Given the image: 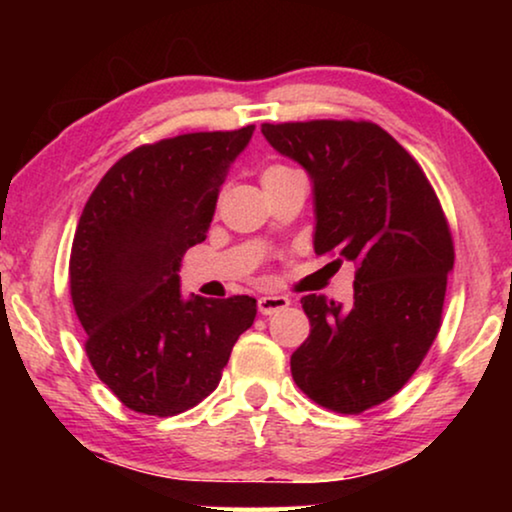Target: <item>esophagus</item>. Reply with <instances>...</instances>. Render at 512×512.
<instances>
[{
    "label": "esophagus",
    "instance_id": "34e87169",
    "mask_svg": "<svg viewBox=\"0 0 512 512\" xmlns=\"http://www.w3.org/2000/svg\"><path fill=\"white\" fill-rule=\"evenodd\" d=\"M289 305H291V300L286 296H263V298H258V312L265 314V317H268V314H275L279 310H284V307H289Z\"/></svg>",
    "mask_w": 512,
    "mask_h": 512
}]
</instances>
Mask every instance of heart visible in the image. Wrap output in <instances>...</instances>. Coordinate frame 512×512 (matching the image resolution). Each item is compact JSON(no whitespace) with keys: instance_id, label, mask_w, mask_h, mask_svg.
Instances as JSON below:
<instances>
[{"instance_id":"obj_1","label":"heart","mask_w":512,"mask_h":512,"mask_svg":"<svg viewBox=\"0 0 512 512\" xmlns=\"http://www.w3.org/2000/svg\"><path fill=\"white\" fill-rule=\"evenodd\" d=\"M282 170H289V167H286V165H270L268 170L263 172V177H268V174H275V172H282Z\"/></svg>"}]
</instances>
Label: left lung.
Returning <instances> with one entry per match:
<instances>
[{"label":"left lung","mask_w":512,"mask_h":512,"mask_svg":"<svg viewBox=\"0 0 512 512\" xmlns=\"http://www.w3.org/2000/svg\"><path fill=\"white\" fill-rule=\"evenodd\" d=\"M261 132L310 174L314 251L356 265L352 305L300 298L312 331L291 375L314 403L359 415L394 396L436 340L450 226L422 167L380 125L263 123Z\"/></svg>","instance_id":"8db88e82"}]
</instances>
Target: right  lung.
Here are the masks:
<instances>
[{
  "mask_svg": "<svg viewBox=\"0 0 512 512\" xmlns=\"http://www.w3.org/2000/svg\"><path fill=\"white\" fill-rule=\"evenodd\" d=\"M254 125L191 132L123 156L76 228L69 286L90 366L125 408L179 415L219 387L256 298L181 296V258L207 237L228 167Z\"/></svg>",
  "mask_w": 512,
  "mask_h": 512,
  "instance_id": "obj_1",
  "label": "right lung"
}]
</instances>
